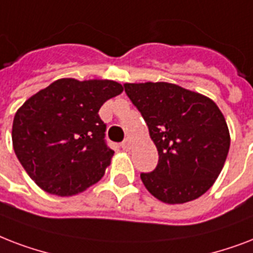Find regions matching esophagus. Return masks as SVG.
Returning a JSON list of instances; mask_svg holds the SVG:
<instances>
[{
	"label": "esophagus",
	"mask_w": 253,
	"mask_h": 253,
	"mask_svg": "<svg viewBox=\"0 0 253 253\" xmlns=\"http://www.w3.org/2000/svg\"><path fill=\"white\" fill-rule=\"evenodd\" d=\"M121 148H123V150H125V152L130 150V148H132V141L129 140V138H125V140L123 141V144H121Z\"/></svg>",
	"instance_id": "esophagus-1"
}]
</instances>
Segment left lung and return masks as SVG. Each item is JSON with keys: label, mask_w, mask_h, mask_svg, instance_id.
Listing matches in <instances>:
<instances>
[{"label": "left lung", "mask_w": 253, "mask_h": 253, "mask_svg": "<svg viewBox=\"0 0 253 253\" xmlns=\"http://www.w3.org/2000/svg\"><path fill=\"white\" fill-rule=\"evenodd\" d=\"M125 92L148 125L158 165L141 181L158 201L179 205L206 193L230 149L226 119L214 101L165 82L125 83Z\"/></svg>", "instance_id": "8db88e82"}]
</instances>
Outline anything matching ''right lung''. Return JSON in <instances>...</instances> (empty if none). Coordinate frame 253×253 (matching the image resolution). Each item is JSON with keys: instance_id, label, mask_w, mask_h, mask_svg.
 I'll use <instances>...</instances> for the list:
<instances>
[{"instance_id": "1", "label": "right lung", "mask_w": 253, "mask_h": 253, "mask_svg": "<svg viewBox=\"0 0 253 253\" xmlns=\"http://www.w3.org/2000/svg\"><path fill=\"white\" fill-rule=\"evenodd\" d=\"M123 91L113 80L64 78L23 103L13 120V148L41 189L72 197L101 179L115 152L99 109Z\"/></svg>"}]
</instances>
